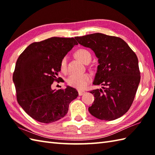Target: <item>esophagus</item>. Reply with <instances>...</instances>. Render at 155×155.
Returning a JSON list of instances; mask_svg holds the SVG:
<instances>
[{
	"instance_id": "1",
	"label": "esophagus",
	"mask_w": 155,
	"mask_h": 155,
	"mask_svg": "<svg viewBox=\"0 0 155 155\" xmlns=\"http://www.w3.org/2000/svg\"><path fill=\"white\" fill-rule=\"evenodd\" d=\"M78 95H79V96H82V95H83L85 93V91H78Z\"/></svg>"
}]
</instances>
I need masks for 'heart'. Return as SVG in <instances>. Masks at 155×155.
<instances>
[{"label": "heart", "mask_w": 155, "mask_h": 155, "mask_svg": "<svg viewBox=\"0 0 155 155\" xmlns=\"http://www.w3.org/2000/svg\"><path fill=\"white\" fill-rule=\"evenodd\" d=\"M76 56L77 57L84 63H86L88 61L91 60V52L85 48H79L76 51ZM67 57H64L61 59L60 67L61 70L62 72L67 71ZM91 81V77L89 74L84 73L81 74H71L68 76L67 79V82L68 85L74 87L78 89H81L85 87L87 85L90 83Z\"/></svg>", "instance_id": "1"}]
</instances>
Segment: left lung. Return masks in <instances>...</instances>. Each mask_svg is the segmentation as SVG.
<instances>
[{
  "label": "left lung",
  "instance_id": "8db88e82",
  "mask_svg": "<svg viewBox=\"0 0 155 155\" xmlns=\"http://www.w3.org/2000/svg\"><path fill=\"white\" fill-rule=\"evenodd\" d=\"M80 45L93 50L98 58L93 82L103 88L90 93L95 97L88 111L98 119L113 120L132 105L140 80L138 58L123 39L102 33L76 37Z\"/></svg>",
  "mask_w": 155,
  "mask_h": 155
}]
</instances>
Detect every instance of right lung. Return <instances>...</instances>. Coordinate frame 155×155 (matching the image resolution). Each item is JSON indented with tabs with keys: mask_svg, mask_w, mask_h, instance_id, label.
<instances>
[{
	"mask_svg": "<svg viewBox=\"0 0 155 155\" xmlns=\"http://www.w3.org/2000/svg\"><path fill=\"white\" fill-rule=\"evenodd\" d=\"M77 45L74 38L52 37L33 42L20 54L12 76L16 99L35 120L51 123L61 119L78 97V92L71 87L51 88L54 81H60L61 59Z\"/></svg>",
	"mask_w": 155,
	"mask_h": 155,
	"instance_id": "1",
	"label": "right lung"
}]
</instances>
